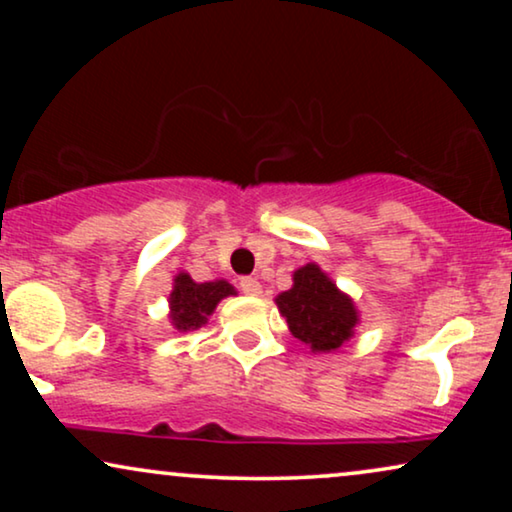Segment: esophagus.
Listing matches in <instances>:
<instances>
[{"mask_svg": "<svg viewBox=\"0 0 512 512\" xmlns=\"http://www.w3.org/2000/svg\"><path fill=\"white\" fill-rule=\"evenodd\" d=\"M240 291L247 293V296H261L263 286H261V282H258V279H254V277H242V279H240Z\"/></svg>", "mask_w": 512, "mask_h": 512, "instance_id": "1", "label": "esophagus"}]
</instances>
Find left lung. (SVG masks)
<instances>
[{"label": "left lung", "mask_w": 512, "mask_h": 512, "mask_svg": "<svg viewBox=\"0 0 512 512\" xmlns=\"http://www.w3.org/2000/svg\"><path fill=\"white\" fill-rule=\"evenodd\" d=\"M275 303L293 338L305 342L312 352H335L352 338L359 324L354 300L317 263L293 272V286L279 293Z\"/></svg>", "instance_id": "obj_1"}]
</instances>
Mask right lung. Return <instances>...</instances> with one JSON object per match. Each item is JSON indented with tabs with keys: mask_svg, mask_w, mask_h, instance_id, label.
Instances as JSON below:
<instances>
[{
	"mask_svg": "<svg viewBox=\"0 0 512 512\" xmlns=\"http://www.w3.org/2000/svg\"><path fill=\"white\" fill-rule=\"evenodd\" d=\"M235 296V286L226 279H214V282H193L188 272H179L174 277V286L170 293V319L177 331H195L205 326L207 317L216 310L223 298Z\"/></svg>",
	"mask_w": 512,
	"mask_h": 512,
	"instance_id": "obj_1",
	"label": "right lung"
}]
</instances>
